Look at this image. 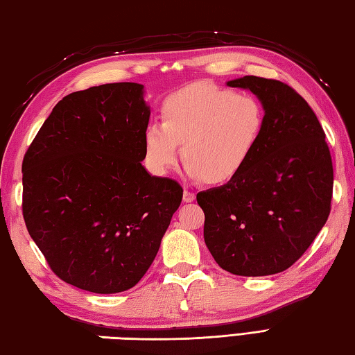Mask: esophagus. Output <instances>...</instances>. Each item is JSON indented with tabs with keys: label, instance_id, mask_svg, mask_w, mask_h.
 <instances>
[{
	"label": "esophagus",
	"instance_id": "obj_1",
	"mask_svg": "<svg viewBox=\"0 0 355 355\" xmlns=\"http://www.w3.org/2000/svg\"><path fill=\"white\" fill-rule=\"evenodd\" d=\"M196 199V195L193 191H189V190H185L184 191V202H193V200Z\"/></svg>",
	"mask_w": 355,
	"mask_h": 355
}]
</instances>
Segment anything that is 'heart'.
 <instances>
[{
    "mask_svg": "<svg viewBox=\"0 0 355 355\" xmlns=\"http://www.w3.org/2000/svg\"><path fill=\"white\" fill-rule=\"evenodd\" d=\"M160 120L144 136L145 164L153 175L175 168L182 144L185 175L220 185L238 178L255 155L266 112L253 96L199 82L166 98Z\"/></svg>",
    "mask_w": 355,
    "mask_h": 355,
    "instance_id": "heart-1",
    "label": "heart"
}]
</instances>
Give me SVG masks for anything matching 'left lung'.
I'll list each match as a JSON object with an SVG mask.
<instances>
[{"label": "left lung", "mask_w": 355, "mask_h": 355, "mask_svg": "<svg viewBox=\"0 0 355 355\" xmlns=\"http://www.w3.org/2000/svg\"><path fill=\"white\" fill-rule=\"evenodd\" d=\"M266 112L263 139L238 178L198 193L204 239L224 270L283 272L307 250L331 211L334 171L324 131L306 100L283 82L245 76Z\"/></svg>", "instance_id": "obj_1"}]
</instances>
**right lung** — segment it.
<instances>
[{
    "mask_svg": "<svg viewBox=\"0 0 355 355\" xmlns=\"http://www.w3.org/2000/svg\"><path fill=\"white\" fill-rule=\"evenodd\" d=\"M144 85L108 83L55 105L23 160V216L51 269L94 293L135 287L155 261L182 187L142 165Z\"/></svg>",
    "mask_w": 355,
    "mask_h": 355,
    "instance_id": "right-lung-1",
    "label": "right lung"
}]
</instances>
